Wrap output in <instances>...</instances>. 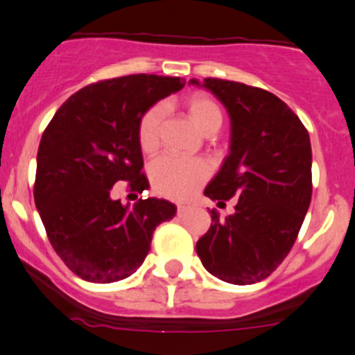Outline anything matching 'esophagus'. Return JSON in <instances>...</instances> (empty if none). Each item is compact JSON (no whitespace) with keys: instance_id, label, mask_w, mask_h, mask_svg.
<instances>
[{"instance_id":"1","label":"esophagus","mask_w":355,"mask_h":355,"mask_svg":"<svg viewBox=\"0 0 355 355\" xmlns=\"http://www.w3.org/2000/svg\"><path fill=\"white\" fill-rule=\"evenodd\" d=\"M189 209H191V205H184V203H181V205H178V214L179 216H182V214L188 212Z\"/></svg>"}]
</instances>
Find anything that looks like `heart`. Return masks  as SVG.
Instances as JSON below:
<instances>
[{"label": "heart", "mask_w": 355, "mask_h": 355, "mask_svg": "<svg viewBox=\"0 0 355 355\" xmlns=\"http://www.w3.org/2000/svg\"><path fill=\"white\" fill-rule=\"evenodd\" d=\"M188 114L196 128L212 135L223 124V110L214 98L205 93H193L184 100ZM164 119L162 105H153L143 112L138 121V145L143 153H153L160 143V124ZM210 176V167L202 159H184L178 155H162L150 166V181L159 195L173 200H184L198 189Z\"/></svg>", "instance_id": "heart-1"}]
</instances>
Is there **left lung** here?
Here are the masks:
<instances>
[{"instance_id": "1", "label": "left lung", "mask_w": 355, "mask_h": 355, "mask_svg": "<svg viewBox=\"0 0 355 355\" xmlns=\"http://www.w3.org/2000/svg\"><path fill=\"white\" fill-rule=\"evenodd\" d=\"M189 83L216 94L231 119L230 155L203 193L219 203L238 200L224 220L210 210L212 224L196 241V254L223 282H262L292 250L311 203L309 132L269 91L214 77Z\"/></svg>"}]
</instances>
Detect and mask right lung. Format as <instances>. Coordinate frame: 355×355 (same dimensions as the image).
<instances>
[{"instance_id":"add662e5","label":"right lung","mask_w":355,"mask_h":355,"mask_svg":"<svg viewBox=\"0 0 355 355\" xmlns=\"http://www.w3.org/2000/svg\"><path fill=\"white\" fill-rule=\"evenodd\" d=\"M182 86L184 79L153 73L100 80L73 93L44 129L34 202L51 247L79 278L114 283L131 276L155 227L176 216V205L162 198L122 205L114 186L148 188L138 121Z\"/></svg>"}]
</instances>
